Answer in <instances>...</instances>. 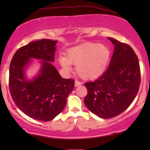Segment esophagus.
I'll return each mask as SVG.
<instances>
[{"mask_svg": "<svg viewBox=\"0 0 150 150\" xmlns=\"http://www.w3.org/2000/svg\"><path fill=\"white\" fill-rule=\"evenodd\" d=\"M81 84H82V83H81V81H78V80H75V87H78V86L81 85Z\"/></svg>", "mask_w": 150, "mask_h": 150, "instance_id": "1", "label": "esophagus"}]
</instances>
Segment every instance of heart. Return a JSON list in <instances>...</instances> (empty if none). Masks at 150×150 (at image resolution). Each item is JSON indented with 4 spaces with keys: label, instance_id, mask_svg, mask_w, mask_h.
I'll return each mask as SVG.
<instances>
[{
    "label": "heart",
    "instance_id": "obj_1",
    "mask_svg": "<svg viewBox=\"0 0 150 150\" xmlns=\"http://www.w3.org/2000/svg\"><path fill=\"white\" fill-rule=\"evenodd\" d=\"M110 57V51L106 45L87 43L68 50L66 57L59 56L61 65L70 70L71 64H77L76 71L81 78L92 79L105 71Z\"/></svg>",
    "mask_w": 150,
    "mask_h": 150
}]
</instances>
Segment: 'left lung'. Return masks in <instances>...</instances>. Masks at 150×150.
Segmentation results:
<instances>
[{"label":"left lung","mask_w":150,"mask_h":150,"mask_svg":"<svg viewBox=\"0 0 150 150\" xmlns=\"http://www.w3.org/2000/svg\"><path fill=\"white\" fill-rule=\"evenodd\" d=\"M108 39L115 47L108 69L96 80L85 83V105L105 119L115 117L130 106L141 82L139 60L132 48L112 38Z\"/></svg>","instance_id":"obj_1"}]
</instances>
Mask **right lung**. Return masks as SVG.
I'll return each mask as SVG.
<instances>
[{"instance_id":"obj_1","label":"right lung","mask_w":150,"mask_h":150,"mask_svg":"<svg viewBox=\"0 0 150 150\" xmlns=\"http://www.w3.org/2000/svg\"><path fill=\"white\" fill-rule=\"evenodd\" d=\"M56 44L48 39L30 42L16 51L10 64L8 85L12 100L25 115L40 121L52 120L59 115L75 86L74 79L62 78L51 63L55 59ZM30 58L44 62L39 76L28 81L24 67Z\"/></svg>"}]
</instances>
